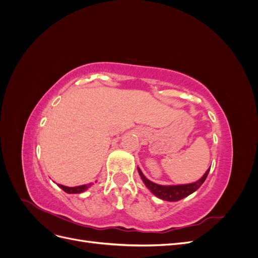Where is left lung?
Wrapping results in <instances>:
<instances>
[{
  "instance_id": "1",
  "label": "left lung",
  "mask_w": 258,
  "mask_h": 258,
  "mask_svg": "<svg viewBox=\"0 0 258 258\" xmlns=\"http://www.w3.org/2000/svg\"><path fill=\"white\" fill-rule=\"evenodd\" d=\"M138 171H139L140 175H141V178L143 179V182L146 185L147 188L150 189L155 195V196H157L158 198H160L162 200H166V201H177V200H181L187 196H189V195L192 194L194 191H196L202 185V183L206 181L210 169L205 173V175L202 176L197 182L191 183V184L174 185V186H162V185L155 184V183L151 182L150 179H147L144 176V174L142 173V171L139 168H138Z\"/></svg>"
}]
</instances>
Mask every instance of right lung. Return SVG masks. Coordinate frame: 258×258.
Returning a JSON list of instances; mask_svg holds the SVG:
<instances>
[{
	"label": "right lung",
	"mask_w": 258,
	"mask_h": 258,
	"mask_svg": "<svg viewBox=\"0 0 258 258\" xmlns=\"http://www.w3.org/2000/svg\"><path fill=\"white\" fill-rule=\"evenodd\" d=\"M58 186L62 190H64L68 194H80L85 191L86 189H88V187L91 186V184H87V185H81V186H76V187H67L63 185L58 184Z\"/></svg>",
	"instance_id": "obj_1"
}]
</instances>
